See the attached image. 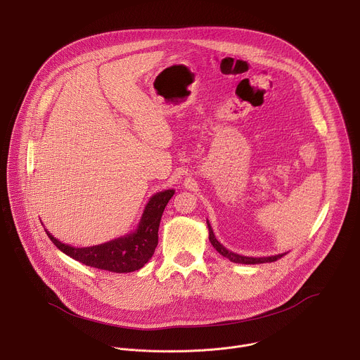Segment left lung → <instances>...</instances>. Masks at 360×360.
Returning a JSON list of instances; mask_svg holds the SVG:
<instances>
[{"instance_id": "1", "label": "left lung", "mask_w": 360, "mask_h": 360, "mask_svg": "<svg viewBox=\"0 0 360 360\" xmlns=\"http://www.w3.org/2000/svg\"><path fill=\"white\" fill-rule=\"evenodd\" d=\"M207 224H208V229H210V240H211L212 246H214V248H215V249H217L222 256H225V258H228L231 262L242 264V265L266 264V262H275V261L281 259L283 255H286V252H285V253L275 255V256H266V258H252V256H242V255H238V253H235V252L228 250L224 245H221V243L217 240V238H215V235H214V231H212V228H211V225H210V222H208V221H207Z\"/></svg>"}]
</instances>
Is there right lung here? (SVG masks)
Returning <instances> with one entry per match:
<instances>
[{"label": "right lung", "mask_w": 360, "mask_h": 360, "mask_svg": "<svg viewBox=\"0 0 360 360\" xmlns=\"http://www.w3.org/2000/svg\"><path fill=\"white\" fill-rule=\"evenodd\" d=\"M174 193V189H167L153 195L146 203L136 229L129 235L105 243L88 248H74L60 242L46 229L45 232L61 252L86 266L115 274L134 272L141 269L155 252L160 222L167 203Z\"/></svg>", "instance_id": "1"}]
</instances>
